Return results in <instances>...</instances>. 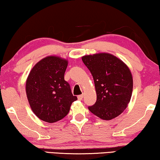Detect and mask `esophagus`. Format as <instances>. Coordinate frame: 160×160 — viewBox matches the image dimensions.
I'll return each instance as SVG.
<instances>
[{"label": "esophagus", "mask_w": 160, "mask_h": 160, "mask_svg": "<svg viewBox=\"0 0 160 160\" xmlns=\"http://www.w3.org/2000/svg\"><path fill=\"white\" fill-rule=\"evenodd\" d=\"M78 99L79 100H82L83 99V95H78Z\"/></svg>", "instance_id": "34e87169"}]
</instances>
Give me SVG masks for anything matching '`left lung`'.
Wrapping results in <instances>:
<instances>
[{"mask_svg":"<svg viewBox=\"0 0 160 160\" xmlns=\"http://www.w3.org/2000/svg\"><path fill=\"white\" fill-rule=\"evenodd\" d=\"M82 61L93 76L97 100L88 107L93 114L111 120L121 114L132 96L133 81L123 61L109 53L83 56Z\"/></svg>","mask_w":160,"mask_h":160,"instance_id":"left-lung-1","label":"left lung"}]
</instances>
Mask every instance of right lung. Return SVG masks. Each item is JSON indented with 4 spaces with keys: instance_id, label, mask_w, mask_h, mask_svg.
Returning <instances> with one entry per match:
<instances>
[{
    "instance_id": "add662e5",
    "label": "right lung",
    "mask_w": 160,
    "mask_h": 160,
    "mask_svg": "<svg viewBox=\"0 0 160 160\" xmlns=\"http://www.w3.org/2000/svg\"><path fill=\"white\" fill-rule=\"evenodd\" d=\"M68 61L48 56L34 65L26 81V95L32 112L43 121L53 123L68 113L77 100L64 74Z\"/></svg>"
}]
</instances>
